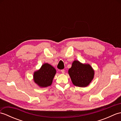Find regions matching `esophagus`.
<instances>
[{"label":"esophagus","mask_w":121,"mask_h":121,"mask_svg":"<svg viewBox=\"0 0 121 121\" xmlns=\"http://www.w3.org/2000/svg\"><path fill=\"white\" fill-rule=\"evenodd\" d=\"M61 73H63V74H64V73H65V70H61Z\"/></svg>","instance_id":"34e87169"}]
</instances>
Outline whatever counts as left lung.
I'll list each match as a JSON object with an SVG mask.
<instances>
[{
  "label": "left lung",
  "instance_id": "8db88e82",
  "mask_svg": "<svg viewBox=\"0 0 121 121\" xmlns=\"http://www.w3.org/2000/svg\"><path fill=\"white\" fill-rule=\"evenodd\" d=\"M68 73L73 85L80 87L88 86L94 78L95 72L89 64L74 61Z\"/></svg>",
  "mask_w": 121,
  "mask_h": 121
}]
</instances>
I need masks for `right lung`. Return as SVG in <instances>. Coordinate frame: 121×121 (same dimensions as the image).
<instances>
[{
    "mask_svg": "<svg viewBox=\"0 0 121 121\" xmlns=\"http://www.w3.org/2000/svg\"><path fill=\"white\" fill-rule=\"evenodd\" d=\"M56 74V70L47 63H43L41 68L34 72L33 80L40 88L51 86Z\"/></svg>",
    "mask_w": 121,
    "mask_h": 121,
    "instance_id": "obj_1",
    "label": "right lung"
}]
</instances>
